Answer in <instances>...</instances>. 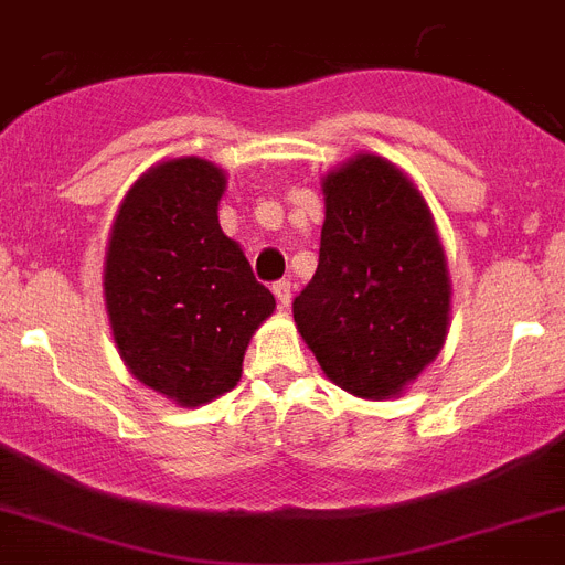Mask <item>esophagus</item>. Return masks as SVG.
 I'll list each match as a JSON object with an SVG mask.
<instances>
[{
	"label": "esophagus",
	"mask_w": 565,
	"mask_h": 565,
	"mask_svg": "<svg viewBox=\"0 0 565 565\" xmlns=\"http://www.w3.org/2000/svg\"><path fill=\"white\" fill-rule=\"evenodd\" d=\"M274 297H277L279 309H288V306H291V282H288V279L274 282Z\"/></svg>",
	"instance_id": "34e87169"
}]
</instances>
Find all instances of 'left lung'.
I'll use <instances>...</instances> for the list:
<instances>
[{
	"label": "left lung",
	"mask_w": 565,
	"mask_h": 565,
	"mask_svg": "<svg viewBox=\"0 0 565 565\" xmlns=\"http://www.w3.org/2000/svg\"><path fill=\"white\" fill-rule=\"evenodd\" d=\"M320 188V263L294 300V323L340 390L395 398L439 358L450 329L439 231L413 179L375 152L329 170Z\"/></svg>",
	"instance_id": "left-lung-1"
}]
</instances>
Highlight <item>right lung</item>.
Returning <instances> with one entry per match:
<instances>
[{
	"instance_id": "add662e5",
	"label": "right lung",
	"mask_w": 565,
	"mask_h": 565,
	"mask_svg": "<svg viewBox=\"0 0 565 565\" xmlns=\"http://www.w3.org/2000/svg\"><path fill=\"white\" fill-rule=\"evenodd\" d=\"M227 175L204 158L158 161L124 195L109 231L104 300L120 361L179 407L239 384L254 332L277 300L218 225Z\"/></svg>"
}]
</instances>
